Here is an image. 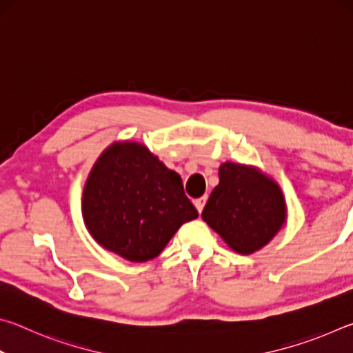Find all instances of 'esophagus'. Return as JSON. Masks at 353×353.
<instances>
[{"label": "esophagus", "mask_w": 353, "mask_h": 353, "mask_svg": "<svg viewBox=\"0 0 353 353\" xmlns=\"http://www.w3.org/2000/svg\"><path fill=\"white\" fill-rule=\"evenodd\" d=\"M205 202H207V196H202V198H199V199H196V201H194V205H196V208H198V212H199V213H201L202 210H204Z\"/></svg>", "instance_id": "34e87169"}]
</instances>
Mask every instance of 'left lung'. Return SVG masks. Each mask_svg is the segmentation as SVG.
Returning <instances> with one entry per match:
<instances>
[{"label": "left lung", "instance_id": "8db88e82", "mask_svg": "<svg viewBox=\"0 0 353 353\" xmlns=\"http://www.w3.org/2000/svg\"><path fill=\"white\" fill-rule=\"evenodd\" d=\"M202 219L240 254H252L272 240L285 223L279 185L244 165L223 163L219 185L202 210Z\"/></svg>", "mask_w": 353, "mask_h": 353}]
</instances>
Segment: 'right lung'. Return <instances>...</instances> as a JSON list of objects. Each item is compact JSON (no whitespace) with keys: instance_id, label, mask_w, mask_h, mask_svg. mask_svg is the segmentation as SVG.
I'll return each instance as SVG.
<instances>
[{"instance_id":"1","label":"right lung","mask_w":353,"mask_h":353,"mask_svg":"<svg viewBox=\"0 0 353 353\" xmlns=\"http://www.w3.org/2000/svg\"><path fill=\"white\" fill-rule=\"evenodd\" d=\"M82 213L101 246L137 263L157 256L179 227L198 218L181 176L129 141L98 159L83 188Z\"/></svg>"}]
</instances>
